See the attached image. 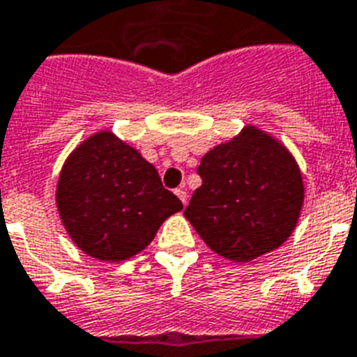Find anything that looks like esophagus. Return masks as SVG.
Masks as SVG:
<instances>
[{"mask_svg":"<svg viewBox=\"0 0 357 357\" xmlns=\"http://www.w3.org/2000/svg\"><path fill=\"white\" fill-rule=\"evenodd\" d=\"M176 196H178V198L181 199V204L187 205V190H185V187L176 188Z\"/></svg>","mask_w":357,"mask_h":357,"instance_id":"34e87169","label":"esophagus"}]
</instances>
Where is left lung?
<instances>
[{"label":"left lung","mask_w":357,"mask_h":357,"mask_svg":"<svg viewBox=\"0 0 357 357\" xmlns=\"http://www.w3.org/2000/svg\"><path fill=\"white\" fill-rule=\"evenodd\" d=\"M185 216L214 253L248 262L284 244L304 199L291 153L255 126L214 146L198 167Z\"/></svg>","instance_id":"obj_1"}]
</instances>
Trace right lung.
I'll return each mask as SVG.
<instances>
[{
  "mask_svg": "<svg viewBox=\"0 0 357 357\" xmlns=\"http://www.w3.org/2000/svg\"><path fill=\"white\" fill-rule=\"evenodd\" d=\"M56 205L75 244L104 262L143 251L165 220L183 208L155 167L109 132L89 137L69 155Z\"/></svg>",
  "mask_w": 357,
  "mask_h": 357,
  "instance_id": "right-lung-1",
  "label": "right lung"
}]
</instances>
